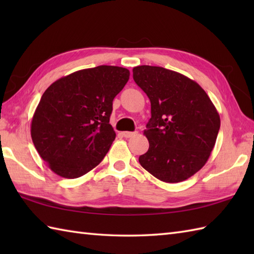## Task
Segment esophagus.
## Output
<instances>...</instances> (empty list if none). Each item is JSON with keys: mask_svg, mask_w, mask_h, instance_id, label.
Listing matches in <instances>:
<instances>
[{"mask_svg": "<svg viewBox=\"0 0 254 254\" xmlns=\"http://www.w3.org/2000/svg\"><path fill=\"white\" fill-rule=\"evenodd\" d=\"M136 132H123L122 133V135L126 137V138H130V137H133V136H135L136 135Z\"/></svg>", "mask_w": 254, "mask_h": 254, "instance_id": "1", "label": "esophagus"}]
</instances>
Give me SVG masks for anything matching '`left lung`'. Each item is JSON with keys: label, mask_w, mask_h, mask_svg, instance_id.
<instances>
[{"label": "left lung", "mask_w": 254, "mask_h": 254, "mask_svg": "<svg viewBox=\"0 0 254 254\" xmlns=\"http://www.w3.org/2000/svg\"><path fill=\"white\" fill-rule=\"evenodd\" d=\"M133 78L149 98L152 112L144 131L149 148L139 164L160 181L189 179L206 164L216 143V108L196 82L171 69L136 66Z\"/></svg>", "instance_id": "obj_1"}]
</instances>
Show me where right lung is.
I'll return each mask as SVG.
<instances>
[{
  "label": "right lung",
  "mask_w": 254,
  "mask_h": 254,
  "mask_svg": "<svg viewBox=\"0 0 254 254\" xmlns=\"http://www.w3.org/2000/svg\"><path fill=\"white\" fill-rule=\"evenodd\" d=\"M130 78L127 68L100 65L52 83L31 120L35 147L58 176L74 179L94 169L116 138L112 101Z\"/></svg>",
  "instance_id": "1"
}]
</instances>
